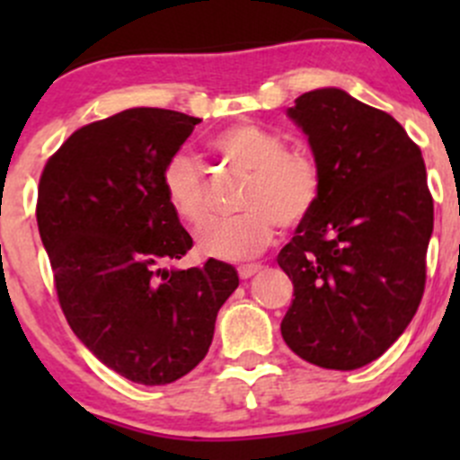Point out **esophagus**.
<instances>
[{
    "instance_id": "esophagus-1",
    "label": "esophagus",
    "mask_w": 460,
    "mask_h": 460,
    "mask_svg": "<svg viewBox=\"0 0 460 460\" xmlns=\"http://www.w3.org/2000/svg\"><path fill=\"white\" fill-rule=\"evenodd\" d=\"M260 269H262L260 264H243V267H238V276L243 278V280H249L252 276H256Z\"/></svg>"
}]
</instances>
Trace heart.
Wrapping results in <instances>:
<instances>
[{
  "instance_id": "heart-1",
  "label": "heart",
  "mask_w": 460,
  "mask_h": 460,
  "mask_svg": "<svg viewBox=\"0 0 460 460\" xmlns=\"http://www.w3.org/2000/svg\"><path fill=\"white\" fill-rule=\"evenodd\" d=\"M213 148L234 169L249 173L240 207L231 220L213 216V189L207 169L193 153L178 151L162 169V189L171 208L187 225L200 226L198 249L217 260L258 256L276 238V226H296L318 204L320 166L309 153L289 151L285 137L256 124H234L213 137Z\"/></svg>"
}]
</instances>
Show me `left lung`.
<instances>
[{"instance_id":"8db88e82","label":"left lung","mask_w":460,"mask_h":460,"mask_svg":"<svg viewBox=\"0 0 460 460\" xmlns=\"http://www.w3.org/2000/svg\"><path fill=\"white\" fill-rule=\"evenodd\" d=\"M287 115L320 166L318 204L278 253L294 282L280 323L294 354L324 369L383 356L425 289L434 202L420 148L385 111L341 88H316Z\"/></svg>"}]
</instances>
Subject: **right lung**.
<instances>
[{
    "label": "right lung",
    "instance_id": "1",
    "mask_svg": "<svg viewBox=\"0 0 460 460\" xmlns=\"http://www.w3.org/2000/svg\"><path fill=\"white\" fill-rule=\"evenodd\" d=\"M202 119L127 109L77 128L46 162L37 226L59 305L106 367L166 385L207 356L216 318L238 287L231 264L162 269L193 247L162 189V169Z\"/></svg>",
    "mask_w": 460,
    "mask_h": 460
}]
</instances>
